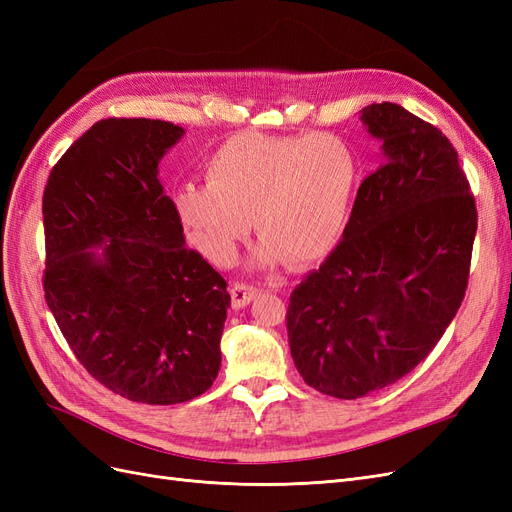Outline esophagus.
Here are the masks:
<instances>
[{"instance_id": "esophagus-1", "label": "esophagus", "mask_w": 512, "mask_h": 512, "mask_svg": "<svg viewBox=\"0 0 512 512\" xmlns=\"http://www.w3.org/2000/svg\"><path fill=\"white\" fill-rule=\"evenodd\" d=\"M230 297H232V305L245 307L258 297V288L250 286V284H239L237 282V284H232V288H230Z\"/></svg>"}]
</instances>
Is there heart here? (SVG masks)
<instances>
[{"label":"heart","mask_w":512,"mask_h":512,"mask_svg":"<svg viewBox=\"0 0 512 512\" xmlns=\"http://www.w3.org/2000/svg\"><path fill=\"white\" fill-rule=\"evenodd\" d=\"M359 173L352 145L337 134L243 132L207 158V181L179 185L173 209L185 237L220 265L237 260L256 220L260 265L305 267L344 237Z\"/></svg>","instance_id":"b5f03b06"}]
</instances>
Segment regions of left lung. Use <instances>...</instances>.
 I'll return each mask as SVG.
<instances>
[{
  "label": "left lung",
  "mask_w": 512,
  "mask_h": 512,
  "mask_svg": "<svg viewBox=\"0 0 512 512\" xmlns=\"http://www.w3.org/2000/svg\"><path fill=\"white\" fill-rule=\"evenodd\" d=\"M384 162L365 177L344 239L292 290V361L316 391L359 399L436 348L466 297L476 205L451 141L393 102L361 111Z\"/></svg>",
  "instance_id": "left-lung-1"
}]
</instances>
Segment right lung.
<instances>
[{
    "label": "right lung",
    "instance_id": "right-lung-1",
    "mask_svg": "<svg viewBox=\"0 0 512 512\" xmlns=\"http://www.w3.org/2000/svg\"><path fill=\"white\" fill-rule=\"evenodd\" d=\"M181 136L170 121L102 119L53 166L42 196L46 305L91 376L151 406L213 384L230 307L224 277L185 247L158 177Z\"/></svg>",
    "mask_w": 512,
    "mask_h": 512
}]
</instances>
